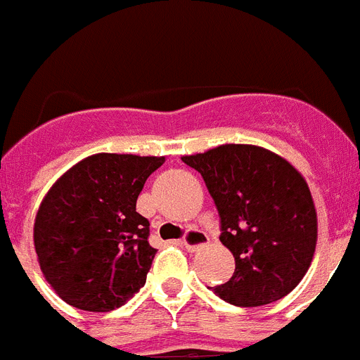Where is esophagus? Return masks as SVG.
<instances>
[{
    "instance_id": "obj_1",
    "label": "esophagus",
    "mask_w": 360,
    "mask_h": 360,
    "mask_svg": "<svg viewBox=\"0 0 360 360\" xmlns=\"http://www.w3.org/2000/svg\"><path fill=\"white\" fill-rule=\"evenodd\" d=\"M210 241V238L204 232H200V230H189L188 234H186V238L182 240L184 247L188 249V251H198L200 247H204L206 243Z\"/></svg>"
}]
</instances>
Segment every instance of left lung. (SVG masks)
Returning <instances> with one entry per match:
<instances>
[{"label": "left lung", "instance_id": "1", "mask_svg": "<svg viewBox=\"0 0 360 360\" xmlns=\"http://www.w3.org/2000/svg\"><path fill=\"white\" fill-rule=\"evenodd\" d=\"M202 174L221 217V243L236 269L215 294L236 307L288 295L314 258L318 215L303 174L257 145H221L184 156Z\"/></svg>", "mask_w": 360, "mask_h": 360}]
</instances>
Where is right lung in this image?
<instances>
[{"mask_svg": "<svg viewBox=\"0 0 360 360\" xmlns=\"http://www.w3.org/2000/svg\"><path fill=\"white\" fill-rule=\"evenodd\" d=\"M163 156L94 154L42 198L33 241L42 275L65 303L89 312L122 307L146 283L156 249L150 223L135 212Z\"/></svg>", "mask_w": 360, "mask_h": 360, "instance_id": "obj_1", "label": "right lung"}]
</instances>
